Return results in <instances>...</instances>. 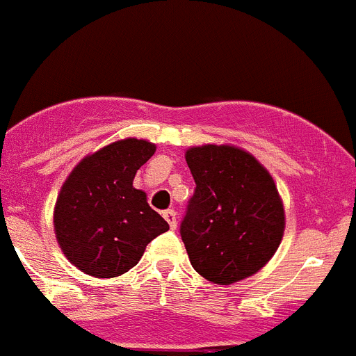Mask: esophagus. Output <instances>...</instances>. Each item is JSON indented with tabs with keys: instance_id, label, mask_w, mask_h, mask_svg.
Here are the masks:
<instances>
[{
	"instance_id": "obj_1",
	"label": "esophagus",
	"mask_w": 356,
	"mask_h": 356,
	"mask_svg": "<svg viewBox=\"0 0 356 356\" xmlns=\"http://www.w3.org/2000/svg\"><path fill=\"white\" fill-rule=\"evenodd\" d=\"M163 219L169 222V226H171V229H175L176 226H178V221H176V212L175 210H165L163 212Z\"/></svg>"
}]
</instances>
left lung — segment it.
<instances>
[{
	"instance_id": "obj_1",
	"label": "left lung",
	"mask_w": 356,
	"mask_h": 356,
	"mask_svg": "<svg viewBox=\"0 0 356 356\" xmlns=\"http://www.w3.org/2000/svg\"><path fill=\"white\" fill-rule=\"evenodd\" d=\"M185 160L196 188L180 235L194 269L217 285L260 271L278 250L285 228L271 175L234 146L191 147Z\"/></svg>"
}]
</instances>
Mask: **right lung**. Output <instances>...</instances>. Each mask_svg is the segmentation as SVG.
Here are the masks:
<instances>
[{
    "label": "right lung",
    "mask_w": 356,
    "mask_h": 356,
    "mask_svg": "<svg viewBox=\"0 0 356 356\" xmlns=\"http://www.w3.org/2000/svg\"><path fill=\"white\" fill-rule=\"evenodd\" d=\"M155 144L124 139L85 156L72 169L55 205L56 241L69 262L96 278H115L139 262L169 225L134 187L135 172Z\"/></svg>",
    "instance_id": "obj_1"
}]
</instances>
